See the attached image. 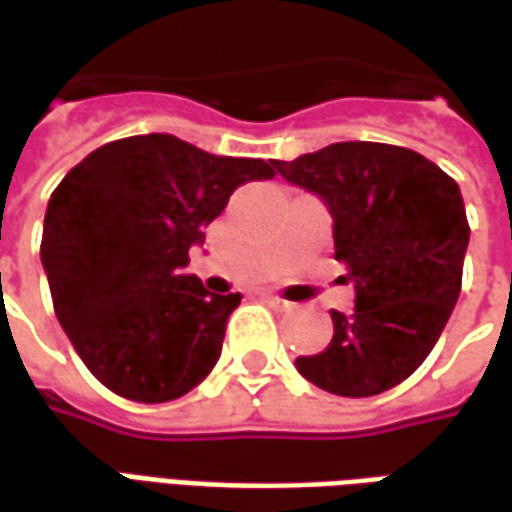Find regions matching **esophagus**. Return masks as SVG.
Instances as JSON below:
<instances>
[{"instance_id": "obj_1", "label": "esophagus", "mask_w": 512, "mask_h": 512, "mask_svg": "<svg viewBox=\"0 0 512 512\" xmlns=\"http://www.w3.org/2000/svg\"><path fill=\"white\" fill-rule=\"evenodd\" d=\"M263 301H266L268 307H274V310H290L293 304L285 299H279V296H271V293H263Z\"/></svg>"}]
</instances>
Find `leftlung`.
Masks as SVG:
<instances>
[{
	"mask_svg": "<svg viewBox=\"0 0 512 512\" xmlns=\"http://www.w3.org/2000/svg\"><path fill=\"white\" fill-rule=\"evenodd\" d=\"M274 169L329 208L334 257L356 290L351 315L332 310V343L296 370L332 395H381L425 362L458 301L461 189L425 156L381 142H334Z\"/></svg>",
	"mask_w": 512,
	"mask_h": 512,
	"instance_id": "left-lung-1",
	"label": "left lung"
}]
</instances>
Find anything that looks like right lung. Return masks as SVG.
Returning a JSON list of instances; mask_svg holds the SVG:
<instances>
[{"mask_svg":"<svg viewBox=\"0 0 512 512\" xmlns=\"http://www.w3.org/2000/svg\"><path fill=\"white\" fill-rule=\"evenodd\" d=\"M274 175V161L142 134L98 147L62 178L40 263L57 321L115 395L167 403L219 362L241 293H211L183 268L230 194Z\"/></svg>","mask_w":512,"mask_h":512,"instance_id":"right-lung-1","label":"right lung"}]
</instances>
